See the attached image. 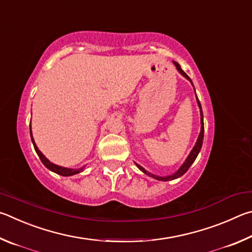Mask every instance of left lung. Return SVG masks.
<instances>
[{"mask_svg":"<svg viewBox=\"0 0 252 252\" xmlns=\"http://www.w3.org/2000/svg\"><path fill=\"white\" fill-rule=\"evenodd\" d=\"M174 64H175V66L176 67H177V69L179 70V73L182 74V75H184L185 77H186L187 79H189V81L191 82V79L189 78V76L188 75L184 72V70L182 69V67H180V65L177 63V62H174ZM197 100H198V105H199V107H200V115H201V131H200V134H199V137H198V139H197V143H196V145H195V147L192 148V151H191V153H190V155L188 156V158L186 159V161L184 162V165L180 167V168L178 169V171L177 173H175L174 175H171V176H168V177H158V176H155V175H153V174H149L148 171H146L145 170L142 166H139V165H137V167L138 168L143 171V173H145L146 175H148V176H151V177H153V178H155V179H158V180H164V182H167V180H173V179H176V178H178V177H180V176H183L185 173H186V171L189 169V167L191 166V164L193 161H195V159L197 158V156H198V154H199V152H200V149H201V146H202V140H204V116H202V110H201V105H200V101H199V99L197 98Z\"/></svg>","mask_w":252,"mask_h":252,"instance_id":"8db88e82","label":"left lung"}]
</instances>
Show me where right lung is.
I'll return each instance as SVG.
<instances>
[{
	"label": "right lung",
	"instance_id": "add662e5",
	"mask_svg": "<svg viewBox=\"0 0 252 252\" xmlns=\"http://www.w3.org/2000/svg\"><path fill=\"white\" fill-rule=\"evenodd\" d=\"M31 138H32V143L34 145V148H35V152L37 153V155L39 157V159H41V161L44 164V166L46 167V168H48L52 171H54V173L59 174L61 176H72V175H75V174H78L81 173V171L83 170V168H79V169H69V168H64V167H61V166H57V165H54L52 164V162L47 159V158H45V156L43 155V154L38 151V148L36 147V145H35L34 143V139L32 137V131H31Z\"/></svg>",
	"mask_w": 252,
	"mask_h": 252
}]
</instances>
